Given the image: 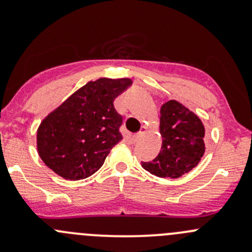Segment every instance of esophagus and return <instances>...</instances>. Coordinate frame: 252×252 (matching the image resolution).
<instances>
[{
    "label": "esophagus",
    "instance_id": "34e87169",
    "mask_svg": "<svg viewBox=\"0 0 252 252\" xmlns=\"http://www.w3.org/2000/svg\"><path fill=\"white\" fill-rule=\"evenodd\" d=\"M145 131H146V128H145V126H142V128L140 129V131H138V133H136V134H134L133 138H131V141H133V142L138 141L139 139H140V136L142 135V134L145 133Z\"/></svg>",
    "mask_w": 252,
    "mask_h": 252
}]
</instances>
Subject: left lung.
Masks as SVG:
<instances>
[{
    "label": "left lung",
    "mask_w": 252,
    "mask_h": 252,
    "mask_svg": "<svg viewBox=\"0 0 252 252\" xmlns=\"http://www.w3.org/2000/svg\"><path fill=\"white\" fill-rule=\"evenodd\" d=\"M162 147L142 168L161 178H179L197 166L205 154V128L196 114L177 101L161 107Z\"/></svg>",
    "instance_id": "1"
}]
</instances>
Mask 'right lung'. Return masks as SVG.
Segmentation results:
<instances>
[{"label":"right lung","instance_id":"add662e5","mask_svg":"<svg viewBox=\"0 0 252 252\" xmlns=\"http://www.w3.org/2000/svg\"><path fill=\"white\" fill-rule=\"evenodd\" d=\"M130 85L126 78L90 81L48 114L37 130V150L48 168L70 180L85 179L101 168L123 139V117L113 101Z\"/></svg>","mask_w":252,"mask_h":252}]
</instances>
